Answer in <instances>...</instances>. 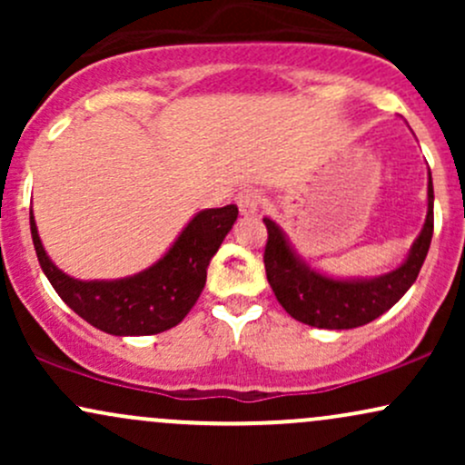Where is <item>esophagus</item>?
<instances>
[{"label": "esophagus", "mask_w": 465, "mask_h": 465, "mask_svg": "<svg viewBox=\"0 0 465 465\" xmlns=\"http://www.w3.org/2000/svg\"><path fill=\"white\" fill-rule=\"evenodd\" d=\"M238 210L242 216H253L260 212V205H262V194L258 190H242L238 194Z\"/></svg>", "instance_id": "obj_1"}]
</instances>
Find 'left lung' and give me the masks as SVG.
Listing matches in <instances>:
<instances>
[{
	"label": "left lung",
	"instance_id": "obj_1",
	"mask_svg": "<svg viewBox=\"0 0 465 465\" xmlns=\"http://www.w3.org/2000/svg\"><path fill=\"white\" fill-rule=\"evenodd\" d=\"M264 225L269 232L264 247L266 280L282 308L292 319L314 328H359L387 312L418 280L433 238V179L429 173V212L409 258L396 271L376 280L343 282L314 273L292 253L286 236L271 218H264Z\"/></svg>",
	"mask_w": 465,
	"mask_h": 465
}]
</instances>
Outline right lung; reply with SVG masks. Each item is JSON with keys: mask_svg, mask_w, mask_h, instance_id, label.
<instances>
[{"mask_svg": "<svg viewBox=\"0 0 465 465\" xmlns=\"http://www.w3.org/2000/svg\"><path fill=\"white\" fill-rule=\"evenodd\" d=\"M236 218V205L199 212L157 264L114 282H80L56 269L41 244L32 212L30 232L41 269L74 312L103 332L146 336L183 322L205 286L210 260Z\"/></svg>", "mask_w": 465, "mask_h": 465, "instance_id": "add662e5", "label": "right lung"}]
</instances>
